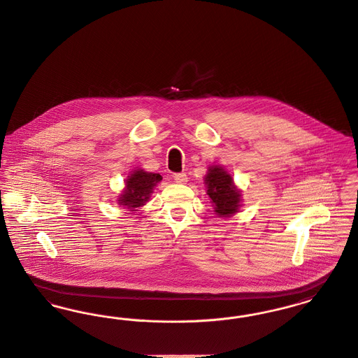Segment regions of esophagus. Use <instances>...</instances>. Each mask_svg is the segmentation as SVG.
I'll use <instances>...</instances> for the list:
<instances>
[{
    "label": "esophagus",
    "instance_id": "esophagus-1",
    "mask_svg": "<svg viewBox=\"0 0 358 358\" xmlns=\"http://www.w3.org/2000/svg\"><path fill=\"white\" fill-rule=\"evenodd\" d=\"M173 180H175L176 183H179V185H186V183H187V175H186L185 172H182V173H175V175H173Z\"/></svg>",
    "mask_w": 358,
    "mask_h": 358
}]
</instances>
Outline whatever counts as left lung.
Segmentation results:
<instances>
[{"label": "left lung", "mask_w": 358, "mask_h": 358, "mask_svg": "<svg viewBox=\"0 0 358 358\" xmlns=\"http://www.w3.org/2000/svg\"><path fill=\"white\" fill-rule=\"evenodd\" d=\"M206 194L215 206L218 217H229L238 213L241 202V192L234 183L232 176L218 166H212L205 176Z\"/></svg>", "instance_id": "obj_1"}]
</instances>
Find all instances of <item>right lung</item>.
Masks as SVG:
<instances>
[{"label": "right lung", "instance_id": "obj_1", "mask_svg": "<svg viewBox=\"0 0 358 358\" xmlns=\"http://www.w3.org/2000/svg\"><path fill=\"white\" fill-rule=\"evenodd\" d=\"M162 179L159 173L146 172L143 169L133 171L124 182L126 187L118 198V203L130 209V212H136L137 208L143 206L149 201L155 186Z\"/></svg>", "mask_w": 358, "mask_h": 358}]
</instances>
